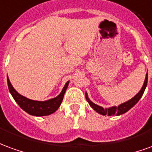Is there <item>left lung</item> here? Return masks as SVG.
<instances>
[{"label":"left lung","instance_id":"1","mask_svg":"<svg viewBox=\"0 0 152 152\" xmlns=\"http://www.w3.org/2000/svg\"><path fill=\"white\" fill-rule=\"evenodd\" d=\"M147 73L146 75V77H145L144 83L142 85L141 90L138 91V93L137 95H135L132 99H130L128 101L125 102L123 104H121L119 106H113V107H110V108H104L101 106H99V105L94 104L91 99H89V97L87 96V93H85V96H86V99H87V102L89 103L90 106L95 110L96 112H97L98 113L101 114L103 116H105V115H108V116H119V115H121V114L126 113V112H128L131 108H133L137 103L138 102V100L141 99V97L143 95L144 93V91L146 89L147 85Z\"/></svg>","mask_w":152,"mask_h":152}]
</instances>
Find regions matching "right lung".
<instances>
[{"instance_id": "right-lung-1", "label": "right lung", "mask_w": 152, "mask_h": 152, "mask_svg": "<svg viewBox=\"0 0 152 152\" xmlns=\"http://www.w3.org/2000/svg\"><path fill=\"white\" fill-rule=\"evenodd\" d=\"M7 83L9 91L10 92L11 96H13L14 100L16 101L18 104L19 105L20 108L30 115L36 116V117H43V116H48V115H50V114L55 113L59 108L60 105L63 100L65 91L69 86V81H68L65 84L61 92L60 93L58 96L55 98L48 99L45 101L33 100V99H30L25 96L20 95L12 86L8 76Z\"/></svg>"}]
</instances>
